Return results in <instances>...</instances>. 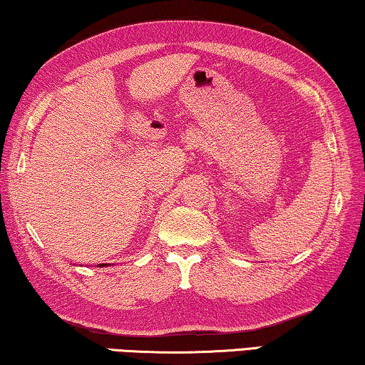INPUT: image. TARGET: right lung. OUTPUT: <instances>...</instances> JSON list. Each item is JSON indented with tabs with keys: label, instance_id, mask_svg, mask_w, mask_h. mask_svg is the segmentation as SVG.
I'll list each match as a JSON object with an SVG mask.
<instances>
[{
	"label": "right lung",
	"instance_id": "right-lung-1",
	"mask_svg": "<svg viewBox=\"0 0 365 365\" xmlns=\"http://www.w3.org/2000/svg\"><path fill=\"white\" fill-rule=\"evenodd\" d=\"M104 266H109V264H99V267H104Z\"/></svg>",
	"mask_w": 365,
	"mask_h": 365
}]
</instances>
